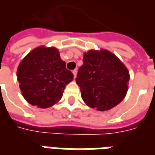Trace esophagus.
Returning <instances> with one entry per match:
<instances>
[{"instance_id": "34e87169", "label": "esophagus", "mask_w": 155, "mask_h": 155, "mask_svg": "<svg viewBox=\"0 0 155 155\" xmlns=\"http://www.w3.org/2000/svg\"><path fill=\"white\" fill-rule=\"evenodd\" d=\"M77 73H78V71H77L76 69H74V70H73V75H74V78H76Z\"/></svg>"}]
</instances>
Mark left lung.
<instances>
[{"instance_id": "8db88e82", "label": "left lung", "mask_w": 155, "mask_h": 155, "mask_svg": "<svg viewBox=\"0 0 155 155\" xmlns=\"http://www.w3.org/2000/svg\"><path fill=\"white\" fill-rule=\"evenodd\" d=\"M130 78L126 66L107 50L84 53L76 82L85 103L98 111L112 109L123 101Z\"/></svg>"}]
</instances>
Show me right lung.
I'll return each instance as SVG.
<instances>
[{
	"label": "right lung",
	"instance_id": "1",
	"mask_svg": "<svg viewBox=\"0 0 155 155\" xmlns=\"http://www.w3.org/2000/svg\"><path fill=\"white\" fill-rule=\"evenodd\" d=\"M65 64L54 47L39 46L24 57L18 67L17 79L29 104L45 109L59 102L73 78Z\"/></svg>",
	"mask_w": 155,
	"mask_h": 155
}]
</instances>
